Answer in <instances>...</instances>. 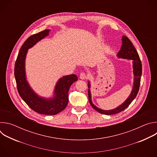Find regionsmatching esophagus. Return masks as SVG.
Returning <instances> with one entry per match:
<instances>
[{
  "label": "esophagus",
  "mask_w": 157,
  "mask_h": 157,
  "mask_svg": "<svg viewBox=\"0 0 157 157\" xmlns=\"http://www.w3.org/2000/svg\"><path fill=\"white\" fill-rule=\"evenodd\" d=\"M79 76H80V79H86L87 78V75L84 73H81L80 74Z\"/></svg>",
  "instance_id": "esophagus-1"
}]
</instances>
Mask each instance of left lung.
Wrapping results in <instances>:
<instances>
[{
	"instance_id": "left-lung-1",
	"label": "left lung",
	"mask_w": 157,
	"mask_h": 157,
	"mask_svg": "<svg viewBox=\"0 0 157 157\" xmlns=\"http://www.w3.org/2000/svg\"><path fill=\"white\" fill-rule=\"evenodd\" d=\"M117 56L118 58L126 59L128 60L132 61V68H133V86L131 93L126 100L121 104L118 107L110 110H103L96 105H95L91 99V82L88 81V97L89 101L91 105L98 113L105 114V115H112L117 114L120 112L126 109L132 101L135 99L137 95V93L139 90V86L140 83V79L142 76V63L140 59L139 54L136 49L133 45L132 43L130 40L125 36L123 35L122 37V46L121 50L118 52Z\"/></svg>"
}]
</instances>
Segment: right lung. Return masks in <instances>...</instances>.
I'll return each mask as SVG.
<instances>
[{
    "label": "right lung",
    "instance_id": "1",
    "mask_svg": "<svg viewBox=\"0 0 157 157\" xmlns=\"http://www.w3.org/2000/svg\"><path fill=\"white\" fill-rule=\"evenodd\" d=\"M50 30H43L30 36L21 46L18 55L14 74L18 92L25 103L34 111L44 115H56L63 110L68 103V92L72 84L78 80L75 74L59 78L56 83L53 95L49 98L39 96L29 84L26 76L25 60L28 50L48 36Z\"/></svg>",
    "mask_w": 157,
    "mask_h": 157
}]
</instances>
